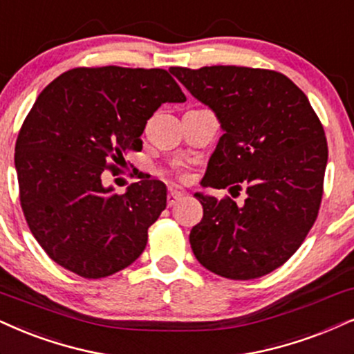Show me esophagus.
I'll list each match as a JSON object with an SVG mask.
<instances>
[{
  "mask_svg": "<svg viewBox=\"0 0 354 354\" xmlns=\"http://www.w3.org/2000/svg\"><path fill=\"white\" fill-rule=\"evenodd\" d=\"M184 198V194H180V192L177 190H170L167 194V205L169 207H174L177 202H180V200Z\"/></svg>",
  "mask_w": 354,
  "mask_h": 354,
  "instance_id": "esophagus-1",
  "label": "esophagus"
}]
</instances>
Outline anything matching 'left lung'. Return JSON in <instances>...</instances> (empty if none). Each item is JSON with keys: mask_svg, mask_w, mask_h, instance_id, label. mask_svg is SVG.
<instances>
[{"mask_svg": "<svg viewBox=\"0 0 354 354\" xmlns=\"http://www.w3.org/2000/svg\"><path fill=\"white\" fill-rule=\"evenodd\" d=\"M170 72L220 120L225 134L203 187L246 190L243 205L195 194L203 218L190 246L205 269L233 281L263 277L299 250L324 197L328 146L305 93L283 73L213 65Z\"/></svg>", "mask_w": 354, "mask_h": 354, "instance_id": "left-lung-1", "label": "left lung"}]
</instances>
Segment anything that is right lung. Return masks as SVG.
I'll return each mask as SVG.
<instances>
[{
	"label": "right lung",
	"instance_id": "1",
	"mask_svg": "<svg viewBox=\"0 0 354 354\" xmlns=\"http://www.w3.org/2000/svg\"><path fill=\"white\" fill-rule=\"evenodd\" d=\"M185 95L164 68L77 67L50 82L16 141L19 202L54 263L85 279L108 277L141 256L147 230L167 202L159 180L138 176L126 194L103 187L141 151L147 120Z\"/></svg>",
	"mask_w": 354,
	"mask_h": 354
}]
</instances>
